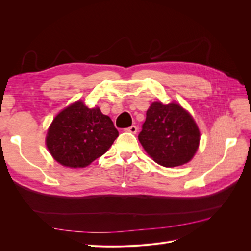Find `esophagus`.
Returning <instances> with one entry per match:
<instances>
[{"label": "esophagus", "mask_w": 251, "mask_h": 251, "mask_svg": "<svg viewBox=\"0 0 251 251\" xmlns=\"http://www.w3.org/2000/svg\"><path fill=\"white\" fill-rule=\"evenodd\" d=\"M125 131H126V132H130V133H132V134H135L136 132H137V126H131L126 127Z\"/></svg>", "instance_id": "34e87169"}]
</instances>
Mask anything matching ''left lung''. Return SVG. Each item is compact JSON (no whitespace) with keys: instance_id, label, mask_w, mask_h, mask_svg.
Listing matches in <instances>:
<instances>
[{"instance_id":"obj_1","label":"left lung","mask_w":251,"mask_h":251,"mask_svg":"<svg viewBox=\"0 0 251 251\" xmlns=\"http://www.w3.org/2000/svg\"><path fill=\"white\" fill-rule=\"evenodd\" d=\"M138 139L154 161L174 168L194 157L200 132L193 117L181 105L154 102L147 111Z\"/></svg>"}]
</instances>
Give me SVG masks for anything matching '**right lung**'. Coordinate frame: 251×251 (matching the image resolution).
Wrapping results in <instances>:
<instances>
[{"instance_id": "1", "label": "right lung", "mask_w": 251, "mask_h": 251, "mask_svg": "<svg viewBox=\"0 0 251 251\" xmlns=\"http://www.w3.org/2000/svg\"><path fill=\"white\" fill-rule=\"evenodd\" d=\"M117 137L118 131L109 116L77 101L52 121L46 144L57 162L75 169L102 156Z\"/></svg>"}]
</instances>
